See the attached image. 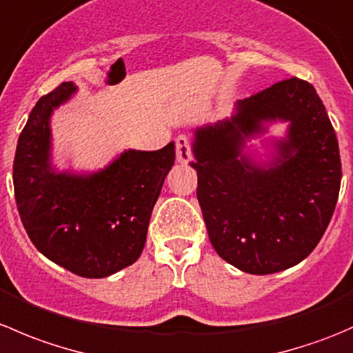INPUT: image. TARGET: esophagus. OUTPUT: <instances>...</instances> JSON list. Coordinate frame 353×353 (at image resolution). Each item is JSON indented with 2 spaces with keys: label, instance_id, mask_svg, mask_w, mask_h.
Returning <instances> with one entry per match:
<instances>
[{
  "label": "esophagus",
  "instance_id": "esophagus-1",
  "mask_svg": "<svg viewBox=\"0 0 353 353\" xmlns=\"http://www.w3.org/2000/svg\"><path fill=\"white\" fill-rule=\"evenodd\" d=\"M176 155L177 162L190 163L191 162V141L186 134H179L176 138Z\"/></svg>",
  "mask_w": 353,
  "mask_h": 353
}]
</instances>
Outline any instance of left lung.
I'll return each instance as SVG.
<instances>
[{
	"mask_svg": "<svg viewBox=\"0 0 353 353\" xmlns=\"http://www.w3.org/2000/svg\"><path fill=\"white\" fill-rule=\"evenodd\" d=\"M287 122L272 154L256 161L247 141ZM196 196L216 254L241 272L292 268L318 245L340 191L338 140L321 99L299 78L237 101L225 121L193 131Z\"/></svg>",
	"mask_w": 353,
	"mask_h": 353,
	"instance_id": "obj_1",
	"label": "left lung"
}]
</instances>
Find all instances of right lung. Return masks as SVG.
I'll list each match as a JSON object with an SVG mask.
<instances>
[{
	"label": "right lung",
	"mask_w": 353,
	"mask_h": 353,
	"mask_svg": "<svg viewBox=\"0 0 353 353\" xmlns=\"http://www.w3.org/2000/svg\"><path fill=\"white\" fill-rule=\"evenodd\" d=\"M78 87L65 81L37 101L20 133L13 186L20 219L39 252L85 279H104L140 258L152 210L176 159L160 150H124L94 172L52 163L51 116Z\"/></svg>",
	"instance_id": "add662e5"
}]
</instances>
